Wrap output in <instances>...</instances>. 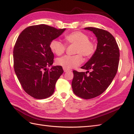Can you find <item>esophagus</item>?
<instances>
[{
	"instance_id": "esophagus-1",
	"label": "esophagus",
	"mask_w": 134,
	"mask_h": 134,
	"mask_svg": "<svg viewBox=\"0 0 134 134\" xmlns=\"http://www.w3.org/2000/svg\"><path fill=\"white\" fill-rule=\"evenodd\" d=\"M63 70H64V72H67V71H70L69 69H66V68H63Z\"/></svg>"
}]
</instances>
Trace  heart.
Wrapping results in <instances>:
<instances>
[{
  "label": "heart",
  "mask_w": 134,
  "mask_h": 134,
  "mask_svg": "<svg viewBox=\"0 0 134 134\" xmlns=\"http://www.w3.org/2000/svg\"><path fill=\"white\" fill-rule=\"evenodd\" d=\"M66 44H75L74 55H65L56 60V64L66 69H71L79 66L83 63V56L88 58L94 54L96 50L94 43L90 40L89 36L81 31H75L65 36ZM65 44L58 40H53L50 42V48L56 55H62L65 51Z\"/></svg>",
  "instance_id": "obj_1"
}]
</instances>
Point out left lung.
Listing matches in <instances>:
<instances>
[{
    "mask_svg": "<svg viewBox=\"0 0 134 134\" xmlns=\"http://www.w3.org/2000/svg\"><path fill=\"white\" fill-rule=\"evenodd\" d=\"M97 38V49L88 62L81 67L91 70L87 72L73 70L71 86L74 94L88 99L100 95L111 84L119 67L120 51L114 37L109 32L100 28L86 27Z\"/></svg>",
    "mask_w": 134,
    "mask_h": 134,
    "instance_id": "1",
    "label": "left lung"
}]
</instances>
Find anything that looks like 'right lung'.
<instances>
[{"label":"right lung","instance_id":"add662e5","mask_svg":"<svg viewBox=\"0 0 134 134\" xmlns=\"http://www.w3.org/2000/svg\"><path fill=\"white\" fill-rule=\"evenodd\" d=\"M46 25L25 28L18 36L13 48L14 71L23 90L36 99L50 97L56 81L63 73L62 66L47 68L54 63L50 42L65 31Z\"/></svg>","mask_w":134,"mask_h":134}]
</instances>
